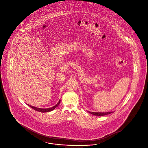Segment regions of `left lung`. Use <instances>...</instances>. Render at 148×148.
Listing matches in <instances>:
<instances>
[{"label":"left lung","instance_id":"8db88e82","mask_svg":"<svg viewBox=\"0 0 148 148\" xmlns=\"http://www.w3.org/2000/svg\"><path fill=\"white\" fill-rule=\"evenodd\" d=\"M91 114L95 115H97V116H103V115H106L108 114H111L112 112H106V113H98V112H90Z\"/></svg>","mask_w":148,"mask_h":148}]
</instances>
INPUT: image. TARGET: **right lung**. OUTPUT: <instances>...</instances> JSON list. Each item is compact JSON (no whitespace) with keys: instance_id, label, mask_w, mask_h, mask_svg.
I'll list each match as a JSON object with an SVG mask.
<instances>
[{"instance_id":"add662e5","label":"right lung","mask_w":148,"mask_h":148,"mask_svg":"<svg viewBox=\"0 0 148 148\" xmlns=\"http://www.w3.org/2000/svg\"><path fill=\"white\" fill-rule=\"evenodd\" d=\"M60 100H59L58 102L57 103V104L56 105H55L54 106L52 107V108H47V109H42V108H36V107H34L32 105H28L30 108H32V109H33L37 111V112H42V113H46V112H51L53 110H54L56 107H57L58 106V105L60 104Z\"/></svg>"}]
</instances>
